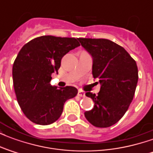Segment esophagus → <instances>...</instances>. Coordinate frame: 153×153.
Masks as SVG:
<instances>
[{"label": "esophagus", "instance_id": "34e87169", "mask_svg": "<svg viewBox=\"0 0 153 153\" xmlns=\"http://www.w3.org/2000/svg\"><path fill=\"white\" fill-rule=\"evenodd\" d=\"M78 96L81 97H85V93L82 91V90H79V92H78Z\"/></svg>", "mask_w": 153, "mask_h": 153}]
</instances>
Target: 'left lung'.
Instances as JSON below:
<instances>
[{
    "mask_svg": "<svg viewBox=\"0 0 153 153\" xmlns=\"http://www.w3.org/2000/svg\"><path fill=\"white\" fill-rule=\"evenodd\" d=\"M78 40L93 58V78L101 84L97 95L85 94L93 99L94 106L84 115L96 127H110L123 117L134 98L138 79L137 64L123 47L111 40Z\"/></svg>",
    "mask_w": 153,
    "mask_h": 153,
    "instance_id": "obj_1",
    "label": "left lung"
}]
</instances>
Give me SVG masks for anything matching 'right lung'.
I'll return each mask as SVG.
<instances>
[{"instance_id":"right-lung-1","label":"right lung","mask_w":153,"mask_h":153,"mask_svg":"<svg viewBox=\"0 0 153 153\" xmlns=\"http://www.w3.org/2000/svg\"><path fill=\"white\" fill-rule=\"evenodd\" d=\"M80 46L78 38L42 36L26 43L15 59L12 74L17 101L26 117L37 125L56 121L65 101L76 96L72 86L51 84V74H58L62 57Z\"/></svg>"}]
</instances>
